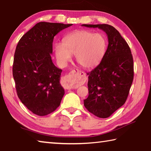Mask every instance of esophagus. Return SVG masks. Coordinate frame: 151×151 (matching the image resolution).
Masks as SVG:
<instances>
[{"label":"esophagus","instance_id":"34e87169","mask_svg":"<svg viewBox=\"0 0 151 151\" xmlns=\"http://www.w3.org/2000/svg\"><path fill=\"white\" fill-rule=\"evenodd\" d=\"M75 71V72H76V71ZM80 75H81V73H80ZM79 76H80V73H79V72L77 74L74 73V72H70V74H69L68 76H65V81H66V82H67L68 85H69V87H68L69 89L73 88V86H70V83H71V81H72L74 80V79L78 78V77Z\"/></svg>","mask_w":151,"mask_h":151}]
</instances>
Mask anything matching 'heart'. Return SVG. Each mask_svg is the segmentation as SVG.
Here are the masks:
<instances>
[{
  "instance_id": "obj_1",
  "label": "heart",
  "mask_w": 151,
  "mask_h": 151,
  "mask_svg": "<svg viewBox=\"0 0 151 151\" xmlns=\"http://www.w3.org/2000/svg\"><path fill=\"white\" fill-rule=\"evenodd\" d=\"M106 47V38L102 34L78 30L66 36L63 44H55V54L60 64H65L74 55L79 65L90 69L101 62Z\"/></svg>"
}]
</instances>
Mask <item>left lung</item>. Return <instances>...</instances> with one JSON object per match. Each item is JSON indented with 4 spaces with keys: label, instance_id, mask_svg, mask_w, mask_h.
<instances>
[{
    "label": "left lung",
    "instance_id": "1",
    "mask_svg": "<svg viewBox=\"0 0 151 151\" xmlns=\"http://www.w3.org/2000/svg\"><path fill=\"white\" fill-rule=\"evenodd\" d=\"M106 33L108 46L101 62L88 75V98L84 106L99 118H107L125 104L134 76L133 59L128 44L109 24H82Z\"/></svg>",
    "mask_w": 151,
    "mask_h": 151
}]
</instances>
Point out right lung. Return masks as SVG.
Returning <instances> with one entry per match:
<instances>
[{
  "label": "right lung",
  "mask_w": 151,
  "mask_h": 151,
  "mask_svg": "<svg viewBox=\"0 0 151 151\" xmlns=\"http://www.w3.org/2000/svg\"><path fill=\"white\" fill-rule=\"evenodd\" d=\"M71 24L40 22L28 31L16 47L12 74L18 97L34 114L44 116L60 106L65 93L62 70L51 58L54 36Z\"/></svg>",
  "instance_id": "obj_1"
}]
</instances>
